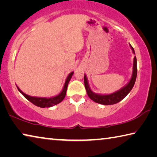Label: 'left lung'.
Listing matches in <instances>:
<instances>
[{
  "instance_id": "left-lung-1",
  "label": "left lung",
  "mask_w": 157,
  "mask_h": 157,
  "mask_svg": "<svg viewBox=\"0 0 157 157\" xmlns=\"http://www.w3.org/2000/svg\"><path fill=\"white\" fill-rule=\"evenodd\" d=\"M129 46L132 48V52L133 54H135V51L133 48L132 47V45L129 44ZM137 76V60L136 57L133 58V72L132 77L129 81L128 82L127 85H125L124 87H122L121 89L118 90L117 91L113 92V93L109 94H97L95 92H92L90 89V87L89 86L88 78L86 74L84 75V85L85 88H86L87 94L88 97L92 100H93L94 102L98 103L100 104L103 105H112L117 104L119 101H121L124 97L129 93L130 91L132 90L133 86H134L136 79Z\"/></svg>"
}]
</instances>
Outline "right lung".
I'll use <instances>...</instances> for the list:
<instances>
[{"instance_id":"add662e5","label":"right lung","mask_w":157,"mask_h":157,"mask_svg":"<svg viewBox=\"0 0 157 157\" xmlns=\"http://www.w3.org/2000/svg\"><path fill=\"white\" fill-rule=\"evenodd\" d=\"M74 74V71L71 72L69 74L67 77L65 83L64 84L63 88L62 90V91L59 93L58 95L52 97H49V98H47V97H33V96H30L28 95L25 93H24V92H22L20 88L17 86V88L18 89L21 93L23 94L25 99H27L28 101L33 103V104L35 105L38 107H41V108H49L51 106H53L54 105H56L60 103L64 98L65 97L66 95V92H67V86L69 81L72 77V75Z\"/></svg>"}]
</instances>
